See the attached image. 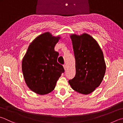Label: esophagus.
<instances>
[{
  "label": "esophagus",
  "mask_w": 123,
  "mask_h": 123,
  "mask_svg": "<svg viewBox=\"0 0 123 123\" xmlns=\"http://www.w3.org/2000/svg\"><path fill=\"white\" fill-rule=\"evenodd\" d=\"M63 66H64V69H65V71H66V68H67V67H66V65H63Z\"/></svg>",
  "instance_id": "34e87169"
}]
</instances>
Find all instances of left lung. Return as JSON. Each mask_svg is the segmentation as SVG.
<instances>
[{"mask_svg":"<svg viewBox=\"0 0 123 123\" xmlns=\"http://www.w3.org/2000/svg\"><path fill=\"white\" fill-rule=\"evenodd\" d=\"M75 59L76 73L68 81L73 90L82 94L91 93L103 79L106 65L98 42L87 34L71 36Z\"/></svg>","mask_w":123,"mask_h":123,"instance_id":"1","label":"left lung"}]
</instances>
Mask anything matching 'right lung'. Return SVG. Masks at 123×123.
Returning <instances> with one entry per match:
<instances>
[{
	"mask_svg": "<svg viewBox=\"0 0 123 123\" xmlns=\"http://www.w3.org/2000/svg\"><path fill=\"white\" fill-rule=\"evenodd\" d=\"M59 37L49 33L40 35L29 45L22 62L23 75L30 89L40 95L49 93L55 89L57 81L64 72L57 62L59 53L55 47Z\"/></svg>",
	"mask_w": 123,
	"mask_h": 123,
	"instance_id": "add662e5",
	"label": "right lung"
}]
</instances>
